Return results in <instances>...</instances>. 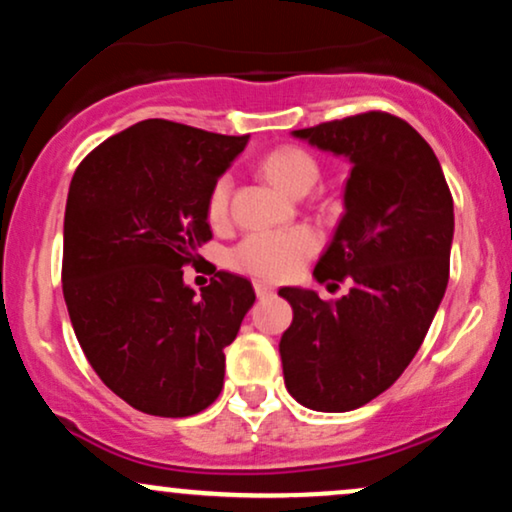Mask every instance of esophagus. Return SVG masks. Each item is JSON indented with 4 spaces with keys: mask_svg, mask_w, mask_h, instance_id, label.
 <instances>
[{
    "mask_svg": "<svg viewBox=\"0 0 512 512\" xmlns=\"http://www.w3.org/2000/svg\"><path fill=\"white\" fill-rule=\"evenodd\" d=\"M255 293H257V298H267L274 293V286L267 284V281H255Z\"/></svg>",
    "mask_w": 512,
    "mask_h": 512,
    "instance_id": "34e87169",
    "label": "esophagus"
}]
</instances>
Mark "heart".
Returning a JSON list of instances; mask_svg holds the SVG:
<instances>
[{"label": "heart", "instance_id": "obj_1", "mask_svg": "<svg viewBox=\"0 0 512 512\" xmlns=\"http://www.w3.org/2000/svg\"><path fill=\"white\" fill-rule=\"evenodd\" d=\"M262 170L286 195H303L315 185L320 166L301 146H279L262 158ZM231 175H221L207 197V219L219 226L228 216ZM320 248V238L310 226L276 228L248 233L228 255L233 269L267 281H284L303 267Z\"/></svg>", "mask_w": 512, "mask_h": 512}]
</instances>
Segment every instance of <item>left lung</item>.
I'll use <instances>...</instances> for the list:
<instances>
[{
  "instance_id": "obj_1",
  "label": "left lung",
  "mask_w": 512,
  "mask_h": 512,
  "mask_svg": "<svg viewBox=\"0 0 512 512\" xmlns=\"http://www.w3.org/2000/svg\"><path fill=\"white\" fill-rule=\"evenodd\" d=\"M349 158L344 216L315 267L349 284L339 301L284 286L293 322L281 334L286 390L315 411H351L385 392L424 342L445 296L455 231L436 154L402 117L380 110L296 129Z\"/></svg>"
}]
</instances>
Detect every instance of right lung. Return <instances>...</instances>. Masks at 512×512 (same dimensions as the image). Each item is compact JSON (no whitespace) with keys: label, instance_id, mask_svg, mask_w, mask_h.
Returning <instances> with one entry per match:
<instances>
[{"label":"right lung","instance_id":"add662e5","mask_svg":"<svg viewBox=\"0 0 512 512\" xmlns=\"http://www.w3.org/2000/svg\"><path fill=\"white\" fill-rule=\"evenodd\" d=\"M248 139L144 120L96 146L69 185V320L98 378L144 414L207 409L223 387V349L255 303L250 281L231 272H214L202 296L182 281L211 240V185Z\"/></svg>","mask_w":512,"mask_h":512}]
</instances>
